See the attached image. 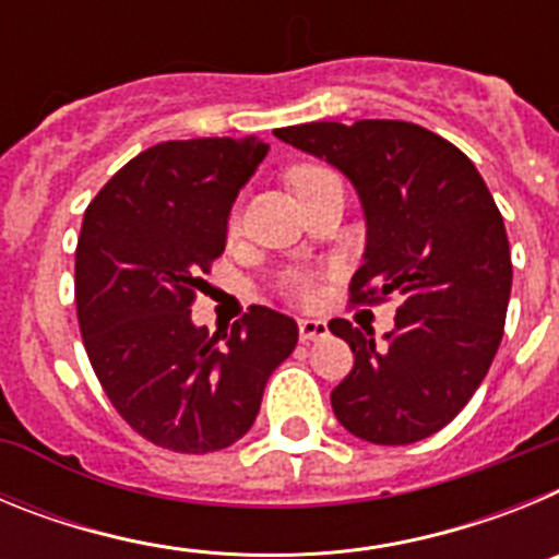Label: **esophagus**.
<instances>
[{"label": "esophagus", "mask_w": 559, "mask_h": 559, "mask_svg": "<svg viewBox=\"0 0 559 559\" xmlns=\"http://www.w3.org/2000/svg\"><path fill=\"white\" fill-rule=\"evenodd\" d=\"M328 335V322L324 319H299V338L316 341Z\"/></svg>", "instance_id": "34e87169"}]
</instances>
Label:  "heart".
I'll list each match as a JSON object with an SVG mask.
<instances>
[{"mask_svg": "<svg viewBox=\"0 0 559 559\" xmlns=\"http://www.w3.org/2000/svg\"><path fill=\"white\" fill-rule=\"evenodd\" d=\"M322 167H296L294 173H290V185H294V190H299L302 185H308V181H313L316 176H322ZM296 296L302 299V302H313L316 299V288L313 283H308V280H302V283H296Z\"/></svg>", "mask_w": 559, "mask_h": 559, "instance_id": "heart-1", "label": "heart"}]
</instances>
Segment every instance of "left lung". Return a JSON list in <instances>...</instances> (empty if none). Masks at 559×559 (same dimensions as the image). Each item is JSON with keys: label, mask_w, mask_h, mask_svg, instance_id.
<instances>
[{"label": "left lung", "mask_w": 559, "mask_h": 559, "mask_svg": "<svg viewBox=\"0 0 559 559\" xmlns=\"http://www.w3.org/2000/svg\"><path fill=\"white\" fill-rule=\"evenodd\" d=\"M349 179L367 218L353 299L403 296L394 328L333 319L355 355L330 394L338 423L372 445L445 428L481 386L512 290L510 240L490 190L456 145L400 120L305 122L274 131Z\"/></svg>", "instance_id": "obj_1"}]
</instances>
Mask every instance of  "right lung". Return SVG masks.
Wrapping results in <instances>:
<instances>
[{"mask_svg":"<svg viewBox=\"0 0 559 559\" xmlns=\"http://www.w3.org/2000/svg\"><path fill=\"white\" fill-rule=\"evenodd\" d=\"M265 153L257 136L159 142L114 173L83 215V347L120 417L167 451L212 453L243 437L299 338L290 316L263 305L215 335L190 316Z\"/></svg>","mask_w":559,"mask_h":559,"instance_id":"right-lung-1","label":"right lung"}]
</instances>
